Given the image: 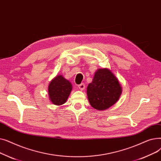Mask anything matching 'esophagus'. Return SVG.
<instances>
[{
  "mask_svg": "<svg viewBox=\"0 0 161 161\" xmlns=\"http://www.w3.org/2000/svg\"><path fill=\"white\" fill-rule=\"evenodd\" d=\"M78 87L80 89H81V90H83L84 89H85L86 86H85V84H84L83 83H81V84H80V85L78 86Z\"/></svg>",
  "mask_w": 161,
  "mask_h": 161,
  "instance_id": "34e87169",
  "label": "esophagus"
}]
</instances>
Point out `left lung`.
<instances>
[{
  "label": "left lung",
  "mask_w": 161,
  "mask_h": 161,
  "mask_svg": "<svg viewBox=\"0 0 161 161\" xmlns=\"http://www.w3.org/2000/svg\"><path fill=\"white\" fill-rule=\"evenodd\" d=\"M87 93L91 106L104 110L113 106L119 99L121 87L115 76L108 69H98L87 87Z\"/></svg>",
  "instance_id": "8db88e82"
}]
</instances>
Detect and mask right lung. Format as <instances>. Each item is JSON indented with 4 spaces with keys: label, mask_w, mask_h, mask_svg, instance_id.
<instances>
[{
    "label": "right lung",
    "mask_w": 161,
    "mask_h": 161,
    "mask_svg": "<svg viewBox=\"0 0 161 161\" xmlns=\"http://www.w3.org/2000/svg\"><path fill=\"white\" fill-rule=\"evenodd\" d=\"M72 84L61 75L56 76L48 87L50 100L55 105H62L66 103L72 91Z\"/></svg>",
    "instance_id": "obj_1"
}]
</instances>
